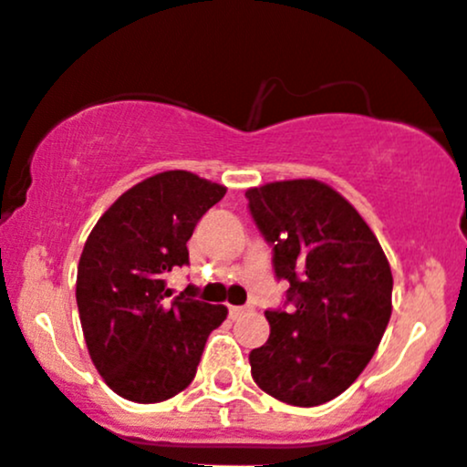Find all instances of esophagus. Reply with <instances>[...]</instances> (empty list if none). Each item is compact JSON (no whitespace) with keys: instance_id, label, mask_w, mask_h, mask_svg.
<instances>
[{"instance_id":"esophagus-1","label":"esophagus","mask_w":467,"mask_h":467,"mask_svg":"<svg viewBox=\"0 0 467 467\" xmlns=\"http://www.w3.org/2000/svg\"><path fill=\"white\" fill-rule=\"evenodd\" d=\"M248 307H239V305H230V318H239L242 314H246Z\"/></svg>"}]
</instances>
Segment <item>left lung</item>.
<instances>
[{
  "mask_svg": "<svg viewBox=\"0 0 467 467\" xmlns=\"http://www.w3.org/2000/svg\"><path fill=\"white\" fill-rule=\"evenodd\" d=\"M246 199L294 305L266 312L268 341L248 355L253 379L280 402L318 407L378 350L393 309L389 260L359 212L321 181L266 182Z\"/></svg>",
  "mask_w": 467,
  "mask_h": 467,
  "instance_id": "left-lung-1",
  "label": "left lung"
}]
</instances>
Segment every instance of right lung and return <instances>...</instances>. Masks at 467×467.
<instances>
[{"label": "right lung", "mask_w": 467, "mask_h": 467, "mask_svg": "<svg viewBox=\"0 0 467 467\" xmlns=\"http://www.w3.org/2000/svg\"><path fill=\"white\" fill-rule=\"evenodd\" d=\"M225 194L192 171H162L119 196L89 233L78 260L77 305L89 359L124 400L162 402L192 384L223 305L181 294L167 273L190 264L196 223Z\"/></svg>", "instance_id": "1"}]
</instances>
